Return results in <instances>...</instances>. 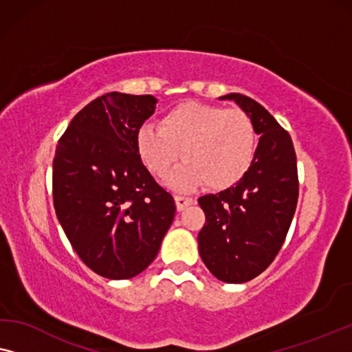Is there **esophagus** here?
Listing matches in <instances>:
<instances>
[{
  "mask_svg": "<svg viewBox=\"0 0 352 352\" xmlns=\"http://www.w3.org/2000/svg\"><path fill=\"white\" fill-rule=\"evenodd\" d=\"M175 204H177V209L178 210H183L185 207L195 204V199L190 196H183V195H177L175 196Z\"/></svg>",
  "mask_w": 352,
  "mask_h": 352,
  "instance_id": "34e87169",
  "label": "esophagus"
}]
</instances>
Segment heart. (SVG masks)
Listing matches in <instances>:
<instances>
[{
	"mask_svg": "<svg viewBox=\"0 0 352 352\" xmlns=\"http://www.w3.org/2000/svg\"><path fill=\"white\" fill-rule=\"evenodd\" d=\"M255 148V126L245 111L199 102L180 103L162 116L161 126L148 122L137 133L138 155L157 177L169 174L183 150L186 162L169 177L175 188L234 185L249 170Z\"/></svg>",
	"mask_w": 352,
	"mask_h": 352,
	"instance_id": "heart-1",
	"label": "heart"
}]
</instances>
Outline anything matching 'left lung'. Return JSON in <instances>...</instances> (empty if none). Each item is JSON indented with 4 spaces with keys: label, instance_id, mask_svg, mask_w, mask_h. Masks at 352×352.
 <instances>
[{
    "label": "left lung",
    "instance_id": "left-lung-1",
    "mask_svg": "<svg viewBox=\"0 0 352 352\" xmlns=\"http://www.w3.org/2000/svg\"><path fill=\"white\" fill-rule=\"evenodd\" d=\"M260 135L254 161L234 186L197 199L206 223L197 234L204 265L219 280L241 284L273 263L298 202L296 155L289 132L254 98L228 94Z\"/></svg>",
    "mask_w": 352,
    "mask_h": 352
}]
</instances>
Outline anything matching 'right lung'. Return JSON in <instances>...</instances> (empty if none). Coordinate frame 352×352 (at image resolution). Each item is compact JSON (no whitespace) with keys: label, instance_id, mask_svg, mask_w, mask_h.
Here are the masks:
<instances>
[{"label":"right lung","instance_id":"right-lung-1","mask_svg":"<svg viewBox=\"0 0 352 352\" xmlns=\"http://www.w3.org/2000/svg\"><path fill=\"white\" fill-rule=\"evenodd\" d=\"M153 96L108 92L87 103L58 138L52 162L57 219L82 263L131 279L160 252L175 201L143 166L137 133Z\"/></svg>","mask_w":352,"mask_h":352}]
</instances>
